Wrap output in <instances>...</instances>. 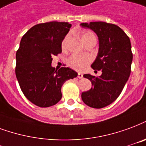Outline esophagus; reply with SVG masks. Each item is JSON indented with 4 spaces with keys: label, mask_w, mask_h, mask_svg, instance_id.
<instances>
[{
    "label": "esophagus",
    "mask_w": 146,
    "mask_h": 146,
    "mask_svg": "<svg viewBox=\"0 0 146 146\" xmlns=\"http://www.w3.org/2000/svg\"><path fill=\"white\" fill-rule=\"evenodd\" d=\"M83 76H84V75H83V74H82V73H79L78 75H77V77H78L79 79L83 78Z\"/></svg>",
    "instance_id": "obj_1"
}]
</instances>
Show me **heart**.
<instances>
[{"mask_svg": "<svg viewBox=\"0 0 146 146\" xmlns=\"http://www.w3.org/2000/svg\"><path fill=\"white\" fill-rule=\"evenodd\" d=\"M69 37H70V35H67L65 37L63 41H62V48H66ZM91 37H94V35L90 32H84L81 35V38L83 42ZM90 62V58L89 56H87L73 55L72 56L70 57V59H68V65L71 68L74 69V70H78V71H82V70H84L85 68L87 67V66L89 64Z\"/></svg>", "mask_w": 146, "mask_h": 146, "instance_id": "b5f03b06", "label": "heart"}]
</instances>
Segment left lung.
<instances>
[{
    "label": "left lung",
    "mask_w": 146,
    "mask_h": 146,
    "mask_svg": "<svg viewBox=\"0 0 146 146\" xmlns=\"http://www.w3.org/2000/svg\"><path fill=\"white\" fill-rule=\"evenodd\" d=\"M80 26L91 29L98 35L99 49L91 67L102 72L98 77L84 74L92 87L82 93V100L90 108H102L118 98L129 78L133 57L130 39L114 24L95 21L81 23Z\"/></svg>",
    "instance_id": "obj_1"
}]
</instances>
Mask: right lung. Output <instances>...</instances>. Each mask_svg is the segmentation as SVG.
<instances>
[{"label": "right lung", "mask_w": 146, "mask_h": 146, "mask_svg": "<svg viewBox=\"0 0 146 146\" xmlns=\"http://www.w3.org/2000/svg\"><path fill=\"white\" fill-rule=\"evenodd\" d=\"M71 24L51 21L29 29L16 52V77L27 99L41 108L52 106L62 98L65 82L77 76L69 67L56 70L52 56L62 52V42Z\"/></svg>", "instance_id": "right-lung-1"}]
</instances>
